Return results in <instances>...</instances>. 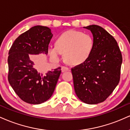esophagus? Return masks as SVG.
Returning <instances> with one entry per match:
<instances>
[{"mask_svg":"<svg viewBox=\"0 0 130 130\" xmlns=\"http://www.w3.org/2000/svg\"><path fill=\"white\" fill-rule=\"evenodd\" d=\"M61 68H62V72H65V71H70L69 68H68V67H67L62 66V67H61Z\"/></svg>","mask_w":130,"mask_h":130,"instance_id":"1","label":"esophagus"}]
</instances>
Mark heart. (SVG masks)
<instances>
[{
	"label": "heart",
	"mask_w": 130,
	"mask_h": 130,
	"mask_svg": "<svg viewBox=\"0 0 130 130\" xmlns=\"http://www.w3.org/2000/svg\"><path fill=\"white\" fill-rule=\"evenodd\" d=\"M94 41L89 34L70 30L59 35L56 46H50L47 54L54 62L60 60L62 54L65 60L71 65H80L89 58L93 49Z\"/></svg>",
	"instance_id": "b5f03b06"
}]
</instances>
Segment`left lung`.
I'll return each mask as SVG.
<instances>
[{
  "label": "left lung",
  "instance_id": "8db88e82",
  "mask_svg": "<svg viewBox=\"0 0 130 130\" xmlns=\"http://www.w3.org/2000/svg\"><path fill=\"white\" fill-rule=\"evenodd\" d=\"M93 37L92 54L84 63L71 68L77 96L85 103L103 102L120 81L122 63L117 41L106 30L97 25L84 27Z\"/></svg>",
  "mask_w": 130,
  "mask_h": 130
}]
</instances>
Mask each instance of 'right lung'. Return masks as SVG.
Returning <instances> with one entry per match:
<instances>
[{"instance_id": "right-lung-1", "label": "right lung", "mask_w": 130, "mask_h": 130, "mask_svg": "<svg viewBox=\"0 0 130 130\" xmlns=\"http://www.w3.org/2000/svg\"><path fill=\"white\" fill-rule=\"evenodd\" d=\"M53 35L47 27L34 26L19 35L9 51L8 82L18 96L27 103H44L56 88L60 67L44 73L29 55L40 54L44 58Z\"/></svg>"}]
</instances>
